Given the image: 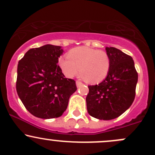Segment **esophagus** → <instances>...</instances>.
Instances as JSON below:
<instances>
[{
	"label": "esophagus",
	"mask_w": 155,
	"mask_h": 155,
	"mask_svg": "<svg viewBox=\"0 0 155 155\" xmlns=\"http://www.w3.org/2000/svg\"><path fill=\"white\" fill-rule=\"evenodd\" d=\"M81 85H83V84L81 82H80V81H76V86H77V87H80V86H81Z\"/></svg>",
	"instance_id": "34e87169"
}]
</instances>
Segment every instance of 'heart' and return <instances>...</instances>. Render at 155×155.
Masks as SVG:
<instances>
[{
  "mask_svg": "<svg viewBox=\"0 0 155 155\" xmlns=\"http://www.w3.org/2000/svg\"><path fill=\"white\" fill-rule=\"evenodd\" d=\"M59 65L67 78L74 77L80 71L88 82L99 83L107 77L111 61L109 54L105 51L79 46L71 49L67 57L60 59Z\"/></svg>",
  "mask_w": 155,
  "mask_h": 155,
  "instance_id": "1",
  "label": "heart"
}]
</instances>
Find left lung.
<instances>
[{"label": "left lung", "mask_w": 155, "mask_h": 155, "mask_svg": "<svg viewBox=\"0 0 155 155\" xmlns=\"http://www.w3.org/2000/svg\"><path fill=\"white\" fill-rule=\"evenodd\" d=\"M110 70L98 85L89 86L86 107L91 117L109 120L127 110L135 97L138 75L132 58L114 47H106Z\"/></svg>", "instance_id": "obj_1"}]
</instances>
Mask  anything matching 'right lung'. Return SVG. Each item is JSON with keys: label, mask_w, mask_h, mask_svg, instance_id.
<instances>
[{"label": "right lung", "mask_w": 155, "mask_h": 155, "mask_svg": "<svg viewBox=\"0 0 155 155\" xmlns=\"http://www.w3.org/2000/svg\"><path fill=\"white\" fill-rule=\"evenodd\" d=\"M61 46L46 44L29 49L18 65L16 90L32 115L42 119L61 117L77 90L75 81L66 78L58 65Z\"/></svg>", "instance_id": "add662e5"}]
</instances>
